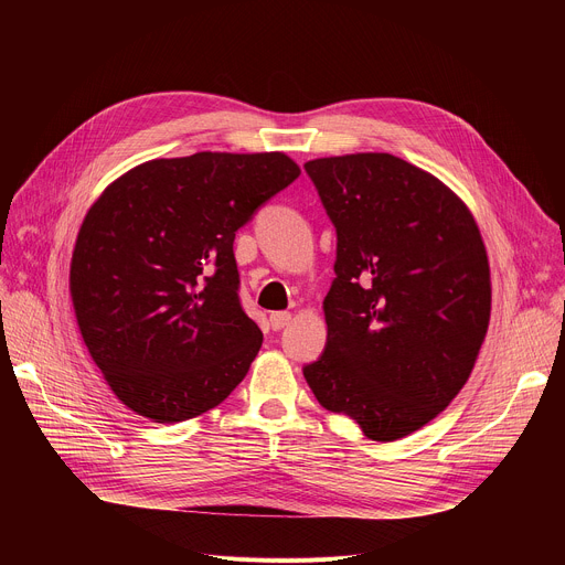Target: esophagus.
I'll return each mask as SVG.
<instances>
[{"label":"esophagus","instance_id":"1","mask_svg":"<svg viewBox=\"0 0 565 565\" xmlns=\"http://www.w3.org/2000/svg\"><path fill=\"white\" fill-rule=\"evenodd\" d=\"M292 320V313H288V311H275V313H270V324H273V330H281V328H286V324Z\"/></svg>","mask_w":565,"mask_h":565}]
</instances>
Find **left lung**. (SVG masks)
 Instances as JSON below:
<instances>
[{
    "instance_id": "obj_1",
    "label": "left lung",
    "mask_w": 565,
    "mask_h": 565,
    "mask_svg": "<svg viewBox=\"0 0 565 565\" xmlns=\"http://www.w3.org/2000/svg\"><path fill=\"white\" fill-rule=\"evenodd\" d=\"M337 226L328 345L305 366L318 403L373 441L424 428L471 375L490 324V263L467 203L390 153L305 164Z\"/></svg>"
}]
</instances>
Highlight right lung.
Here are the masks:
<instances>
[{
	"mask_svg": "<svg viewBox=\"0 0 565 565\" xmlns=\"http://www.w3.org/2000/svg\"><path fill=\"white\" fill-rule=\"evenodd\" d=\"M300 175L286 153L132 167L88 207L71 258L82 341L126 407L178 424L241 384L263 332L237 300L235 231Z\"/></svg>",
	"mask_w": 565,
	"mask_h": 565,
	"instance_id": "right-lung-1",
	"label": "right lung"
}]
</instances>
